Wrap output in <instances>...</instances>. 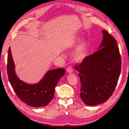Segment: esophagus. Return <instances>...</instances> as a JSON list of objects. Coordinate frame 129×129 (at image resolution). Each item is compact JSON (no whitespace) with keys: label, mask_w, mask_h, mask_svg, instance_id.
<instances>
[{"label":"esophagus","mask_w":129,"mask_h":129,"mask_svg":"<svg viewBox=\"0 0 129 129\" xmlns=\"http://www.w3.org/2000/svg\"><path fill=\"white\" fill-rule=\"evenodd\" d=\"M67 71L69 73H72L73 72V69L71 66H69L67 69Z\"/></svg>","instance_id":"1"}]
</instances>
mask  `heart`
Here are the masks:
<instances>
[{
    "mask_svg": "<svg viewBox=\"0 0 129 129\" xmlns=\"http://www.w3.org/2000/svg\"><path fill=\"white\" fill-rule=\"evenodd\" d=\"M87 51V44L86 42H82L79 44L74 51L73 52L72 56L73 60L76 62H80L86 55Z\"/></svg>",
    "mask_w": 129,
    "mask_h": 129,
    "instance_id": "obj_1",
    "label": "heart"
}]
</instances>
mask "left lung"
Instances as JSON below:
<instances>
[{
	"label": "left lung",
	"instance_id": "left-lung-1",
	"mask_svg": "<svg viewBox=\"0 0 129 129\" xmlns=\"http://www.w3.org/2000/svg\"><path fill=\"white\" fill-rule=\"evenodd\" d=\"M102 33L99 49L75 66L81 81L80 96L89 106L103 103L111 97L121 72V59L117 41L106 30Z\"/></svg>",
	"mask_w": 129,
	"mask_h": 129
}]
</instances>
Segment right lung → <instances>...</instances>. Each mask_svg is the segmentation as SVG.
Here are the masks:
<instances>
[{
    "label": "right lung",
    "instance_id": "1",
    "mask_svg": "<svg viewBox=\"0 0 129 129\" xmlns=\"http://www.w3.org/2000/svg\"><path fill=\"white\" fill-rule=\"evenodd\" d=\"M7 68L9 82L16 95L22 101L33 107L44 106L49 103L54 98L55 88L59 79L65 74L64 69L58 68L48 71L36 84L25 83L16 75L10 47L8 51Z\"/></svg>",
    "mask_w": 129,
    "mask_h": 129
}]
</instances>
